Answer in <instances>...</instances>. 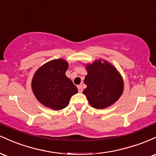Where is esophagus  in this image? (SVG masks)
<instances>
[{
  "instance_id": "esophagus-1",
  "label": "esophagus",
  "mask_w": 156,
  "mask_h": 156,
  "mask_svg": "<svg viewBox=\"0 0 156 156\" xmlns=\"http://www.w3.org/2000/svg\"><path fill=\"white\" fill-rule=\"evenodd\" d=\"M78 92H80V93L83 92V88H82V86L81 85L78 86Z\"/></svg>"
}]
</instances>
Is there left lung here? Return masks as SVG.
I'll use <instances>...</instances> for the list:
<instances>
[{"mask_svg":"<svg viewBox=\"0 0 156 156\" xmlns=\"http://www.w3.org/2000/svg\"><path fill=\"white\" fill-rule=\"evenodd\" d=\"M84 79L87 88L83 93L93 108L103 109L119 99L124 90V81L119 71L112 64L101 58L87 64Z\"/></svg>","mask_w":156,"mask_h":156,"instance_id":"obj_1","label":"left lung"}]
</instances>
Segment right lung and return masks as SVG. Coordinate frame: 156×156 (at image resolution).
Segmentation results:
<instances>
[{"mask_svg":"<svg viewBox=\"0 0 156 156\" xmlns=\"http://www.w3.org/2000/svg\"><path fill=\"white\" fill-rule=\"evenodd\" d=\"M69 64L62 58L51 60L36 71L31 81L34 94L47 108L58 111L67 107L71 97L78 92L66 76Z\"/></svg>","mask_w":156,"mask_h":156,"instance_id":"add662e5","label":"right lung"}]
</instances>
